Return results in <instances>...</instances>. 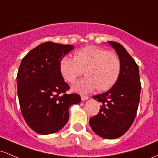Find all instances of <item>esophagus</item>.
Returning a JSON list of instances; mask_svg holds the SVG:
<instances>
[{
    "label": "esophagus",
    "mask_w": 158,
    "mask_h": 158,
    "mask_svg": "<svg viewBox=\"0 0 158 158\" xmlns=\"http://www.w3.org/2000/svg\"><path fill=\"white\" fill-rule=\"evenodd\" d=\"M81 99H82V100H83V101H84V100H88V97L86 96V95H82V96H81Z\"/></svg>",
    "instance_id": "esophagus-1"
}]
</instances>
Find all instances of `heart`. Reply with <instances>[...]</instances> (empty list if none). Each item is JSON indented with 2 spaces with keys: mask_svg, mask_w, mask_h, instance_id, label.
Wrapping results in <instances>:
<instances>
[{
  "mask_svg": "<svg viewBox=\"0 0 158 158\" xmlns=\"http://www.w3.org/2000/svg\"><path fill=\"white\" fill-rule=\"evenodd\" d=\"M121 69L117 54L94 45L79 48L74 53V58L66 55L60 61V73L68 82H73L84 70L86 76L73 86L74 90L82 93L95 88L99 91L109 90L118 79Z\"/></svg>",
  "mask_w": 158,
  "mask_h": 158,
  "instance_id": "obj_1",
  "label": "heart"
}]
</instances>
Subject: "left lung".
<instances>
[{
    "mask_svg": "<svg viewBox=\"0 0 158 158\" xmlns=\"http://www.w3.org/2000/svg\"><path fill=\"white\" fill-rule=\"evenodd\" d=\"M121 60V69L117 82L106 92L93 96L102 103L100 112L90 118L91 129L104 139H116L132 125L139 103L141 82L139 67L120 43L109 41Z\"/></svg>",
    "mask_w": 158,
    "mask_h": 158,
    "instance_id": "1",
    "label": "left lung"
}]
</instances>
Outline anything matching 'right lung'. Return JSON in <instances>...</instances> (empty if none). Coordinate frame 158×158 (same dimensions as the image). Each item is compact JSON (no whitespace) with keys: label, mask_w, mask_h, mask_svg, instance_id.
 Returning <instances> with one entry per match:
<instances>
[{"label":"right lung","mask_w":158,"mask_h":158,"mask_svg":"<svg viewBox=\"0 0 158 158\" xmlns=\"http://www.w3.org/2000/svg\"><path fill=\"white\" fill-rule=\"evenodd\" d=\"M73 48L49 41L31 50L21 62L16 78L21 112L40 134L60 131L68 121L70 106L81 101L77 94L66 93L70 86L60 71V60Z\"/></svg>","instance_id":"right-lung-1"}]
</instances>
